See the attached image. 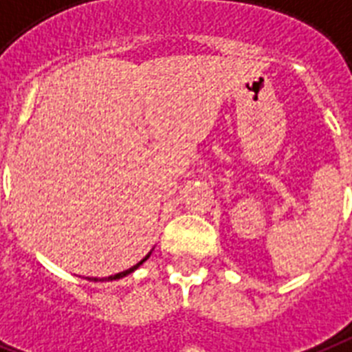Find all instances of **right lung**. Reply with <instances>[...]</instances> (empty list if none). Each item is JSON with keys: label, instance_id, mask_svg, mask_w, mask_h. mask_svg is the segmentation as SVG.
I'll list each match as a JSON object with an SVG mask.
<instances>
[{"label": "right lung", "instance_id": "obj_1", "mask_svg": "<svg viewBox=\"0 0 352 352\" xmlns=\"http://www.w3.org/2000/svg\"><path fill=\"white\" fill-rule=\"evenodd\" d=\"M148 256H150V255H146V256H144V258H142V260H141V262H139V264H135V265H133V267H130V270H126V271H122V273H117V275H113V276H108V280H117V278H122V276H126V275H130L131 271H135V270H137V267H139V265H141V264H142V262H144V260H148ZM94 280H96V278H94Z\"/></svg>", "mask_w": 352, "mask_h": 352}]
</instances>
